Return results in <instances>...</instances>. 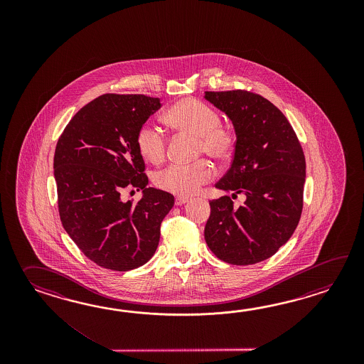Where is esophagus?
<instances>
[{
	"mask_svg": "<svg viewBox=\"0 0 364 364\" xmlns=\"http://www.w3.org/2000/svg\"><path fill=\"white\" fill-rule=\"evenodd\" d=\"M188 200H190V198H187V196H177L176 198V204L177 205H182V204H185Z\"/></svg>",
	"mask_w": 364,
	"mask_h": 364,
	"instance_id": "obj_1",
	"label": "esophagus"
}]
</instances>
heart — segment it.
Wrapping results in <instances>:
<instances>
[{
	"mask_svg": "<svg viewBox=\"0 0 364 364\" xmlns=\"http://www.w3.org/2000/svg\"><path fill=\"white\" fill-rule=\"evenodd\" d=\"M164 121L173 130L185 132L198 138L196 154L207 155L217 163L232 159L237 147V135L232 127L221 124V116L216 109L196 99H185L174 104L164 116ZM168 139L155 124L140 126L136 134V147L140 155L149 163H161L166 155ZM212 178V169L207 161L193 165L173 164L154 174V183L159 188L178 193L193 195L199 187Z\"/></svg>",
	"mask_w": 364,
	"mask_h": 364,
	"instance_id": "obj_1",
	"label": "heart"
}]
</instances>
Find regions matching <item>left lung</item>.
Listing matches in <instances>:
<instances>
[{
    "mask_svg": "<svg viewBox=\"0 0 364 364\" xmlns=\"http://www.w3.org/2000/svg\"><path fill=\"white\" fill-rule=\"evenodd\" d=\"M230 118L237 135L230 169L216 183L232 196L209 201L204 238L226 263L250 265L274 255L301 220L306 159L287 117L271 101L243 90L204 95Z\"/></svg>",
    "mask_w": 364,
    "mask_h": 364,
    "instance_id": "1",
    "label": "left lung"
}]
</instances>
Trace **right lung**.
I'll use <instances>...</instances> for the list:
<instances>
[{
  "mask_svg": "<svg viewBox=\"0 0 364 364\" xmlns=\"http://www.w3.org/2000/svg\"><path fill=\"white\" fill-rule=\"evenodd\" d=\"M159 97L105 93L71 118L57 141L55 183L61 223L93 263L126 272L147 263L160 240L171 193L147 187L136 134L156 110ZM141 189L138 203L122 200Z\"/></svg>",
  "mask_w": 364,
  "mask_h": 364,
  "instance_id": "add662e5",
  "label": "right lung"
}]
</instances>
